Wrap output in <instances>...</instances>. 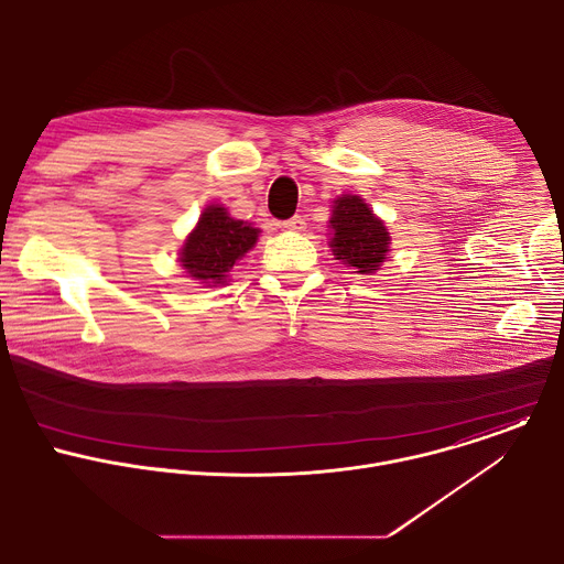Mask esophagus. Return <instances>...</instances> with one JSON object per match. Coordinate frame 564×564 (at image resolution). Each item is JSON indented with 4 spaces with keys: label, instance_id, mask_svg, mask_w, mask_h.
I'll return each instance as SVG.
<instances>
[{
    "label": "esophagus",
    "instance_id": "34e87169",
    "mask_svg": "<svg viewBox=\"0 0 564 564\" xmlns=\"http://www.w3.org/2000/svg\"><path fill=\"white\" fill-rule=\"evenodd\" d=\"M283 227L290 229V231H303L305 229V218L303 216H292L290 220L283 223Z\"/></svg>",
    "mask_w": 564,
    "mask_h": 564
}]
</instances>
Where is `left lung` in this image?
<instances>
[{
  "label": "left lung",
  "instance_id": "obj_1",
  "mask_svg": "<svg viewBox=\"0 0 564 564\" xmlns=\"http://www.w3.org/2000/svg\"><path fill=\"white\" fill-rule=\"evenodd\" d=\"M328 246L337 261L357 274L381 270L390 252V231L370 205L355 194H341L333 200Z\"/></svg>",
  "mask_w": 564,
  "mask_h": 564
}]
</instances>
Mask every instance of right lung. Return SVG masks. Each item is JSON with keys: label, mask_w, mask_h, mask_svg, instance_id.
Returning <instances> with one entry per match:
<instances>
[{"label": "right lung", "mask_w": 564, "mask_h": 564, "mask_svg": "<svg viewBox=\"0 0 564 564\" xmlns=\"http://www.w3.org/2000/svg\"><path fill=\"white\" fill-rule=\"evenodd\" d=\"M259 234L252 223L229 216L227 207L207 205L185 238L178 263L205 288L225 285L231 268L257 246Z\"/></svg>", "instance_id": "right-lung-1"}]
</instances>
